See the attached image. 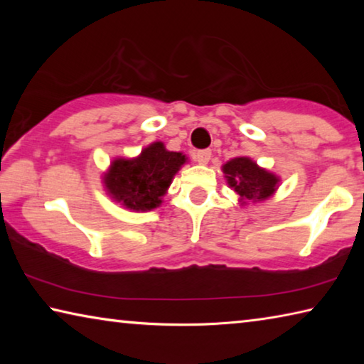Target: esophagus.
Returning a JSON list of instances; mask_svg holds the SVG:
<instances>
[{
	"label": "esophagus",
	"instance_id": "34e87169",
	"mask_svg": "<svg viewBox=\"0 0 364 364\" xmlns=\"http://www.w3.org/2000/svg\"><path fill=\"white\" fill-rule=\"evenodd\" d=\"M210 157H212V151H210V149L197 151V152L194 154L196 162H197V164H200V165H207V164H208V160H210Z\"/></svg>",
	"mask_w": 364,
	"mask_h": 364
}]
</instances>
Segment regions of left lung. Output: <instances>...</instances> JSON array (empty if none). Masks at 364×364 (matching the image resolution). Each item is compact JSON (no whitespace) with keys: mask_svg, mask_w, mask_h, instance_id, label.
Instances as JSON below:
<instances>
[{"mask_svg":"<svg viewBox=\"0 0 364 364\" xmlns=\"http://www.w3.org/2000/svg\"><path fill=\"white\" fill-rule=\"evenodd\" d=\"M223 173L230 188L234 189L241 202L267 200L278 189L279 178L250 160L249 157H236L223 165Z\"/></svg>","mask_w":364,"mask_h":364,"instance_id":"obj_1","label":"left lung"}]
</instances>
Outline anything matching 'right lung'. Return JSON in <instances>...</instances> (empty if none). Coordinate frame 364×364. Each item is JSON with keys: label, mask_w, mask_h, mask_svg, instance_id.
<instances>
[{"label": "right lung", "mask_w": 364, "mask_h": 364, "mask_svg": "<svg viewBox=\"0 0 364 364\" xmlns=\"http://www.w3.org/2000/svg\"><path fill=\"white\" fill-rule=\"evenodd\" d=\"M186 162L181 152L152 143L134 159H115L104 175V186L114 200L134 212H147L162 204L173 176Z\"/></svg>", "instance_id": "obj_1"}]
</instances>
